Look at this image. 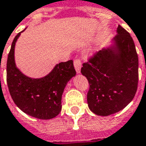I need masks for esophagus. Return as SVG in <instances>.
Segmentation results:
<instances>
[{"label":"esophagus","mask_w":146,"mask_h":146,"mask_svg":"<svg viewBox=\"0 0 146 146\" xmlns=\"http://www.w3.org/2000/svg\"><path fill=\"white\" fill-rule=\"evenodd\" d=\"M74 67L76 69V72L78 73H80L81 72V68H82V62L79 59H76L74 60Z\"/></svg>","instance_id":"obj_1"}]
</instances>
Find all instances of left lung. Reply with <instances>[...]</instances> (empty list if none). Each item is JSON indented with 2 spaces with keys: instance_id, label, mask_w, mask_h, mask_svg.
I'll use <instances>...</instances> for the list:
<instances>
[{
  "instance_id": "8db88e82",
  "label": "left lung",
  "mask_w": 146,
  "mask_h": 146,
  "mask_svg": "<svg viewBox=\"0 0 146 146\" xmlns=\"http://www.w3.org/2000/svg\"><path fill=\"white\" fill-rule=\"evenodd\" d=\"M112 44L83 64L88 80L87 103L98 115L108 116L125 108L134 98L138 83V56L129 33L119 25Z\"/></svg>"
}]
</instances>
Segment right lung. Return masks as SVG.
I'll return each mask as SVG.
<instances>
[{
  "label": "right lung",
  "mask_w": 146,
  "mask_h": 146,
  "mask_svg": "<svg viewBox=\"0 0 146 146\" xmlns=\"http://www.w3.org/2000/svg\"><path fill=\"white\" fill-rule=\"evenodd\" d=\"M23 31L15 36L8 55L6 78L9 90L14 103L23 112L35 118L50 119L60 112L64 90L68 81L76 75L73 62L70 60L57 64L43 78H31L24 75L17 68L14 60L15 44Z\"/></svg>",
  "instance_id": "obj_1"
}]
</instances>
